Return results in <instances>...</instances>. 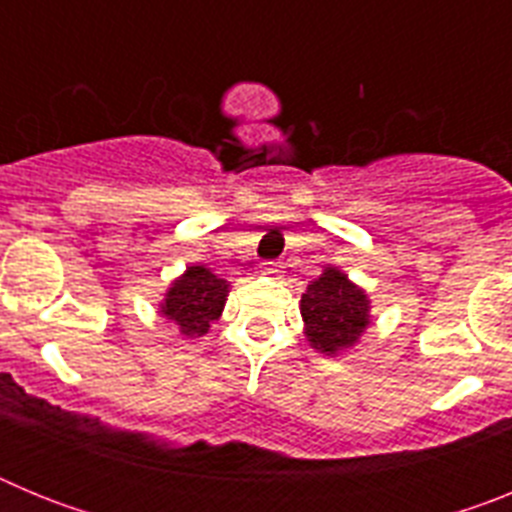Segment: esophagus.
<instances>
[{
	"instance_id": "obj_1",
	"label": "esophagus",
	"mask_w": 512,
	"mask_h": 512,
	"mask_svg": "<svg viewBox=\"0 0 512 512\" xmlns=\"http://www.w3.org/2000/svg\"><path fill=\"white\" fill-rule=\"evenodd\" d=\"M261 274H266V277H279V274H282V264H279V261H266V264L261 266Z\"/></svg>"
}]
</instances>
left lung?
Masks as SVG:
<instances>
[{
  "instance_id": "obj_1",
  "label": "left lung",
  "mask_w": 512,
  "mask_h": 512,
  "mask_svg": "<svg viewBox=\"0 0 512 512\" xmlns=\"http://www.w3.org/2000/svg\"><path fill=\"white\" fill-rule=\"evenodd\" d=\"M302 318L312 346L336 354L351 346L369 325V300L338 269H325L302 295Z\"/></svg>"
}]
</instances>
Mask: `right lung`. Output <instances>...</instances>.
Segmentation results:
<instances>
[{"mask_svg":"<svg viewBox=\"0 0 512 512\" xmlns=\"http://www.w3.org/2000/svg\"><path fill=\"white\" fill-rule=\"evenodd\" d=\"M228 295L225 279H217L205 266H189L182 279H176L164 302V315L182 325L187 336H202L210 323L220 318Z\"/></svg>","mask_w":512,"mask_h":512,"instance_id":"obj_1","label":"right lung"}]
</instances>
